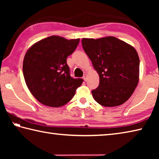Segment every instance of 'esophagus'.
<instances>
[{
  "mask_svg": "<svg viewBox=\"0 0 159 159\" xmlns=\"http://www.w3.org/2000/svg\"><path fill=\"white\" fill-rule=\"evenodd\" d=\"M83 79H84L85 81H86V80H87V75H86V74L83 75Z\"/></svg>",
  "mask_w": 159,
  "mask_h": 159,
  "instance_id": "1",
  "label": "esophagus"
}]
</instances>
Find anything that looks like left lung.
I'll return each instance as SVG.
<instances>
[{"label":"left lung","mask_w":159,"mask_h":159,"mask_svg":"<svg viewBox=\"0 0 159 159\" xmlns=\"http://www.w3.org/2000/svg\"><path fill=\"white\" fill-rule=\"evenodd\" d=\"M83 48L99 76L92 90L95 100L104 107H116L130 98L138 85L139 59L136 50L114 36L83 39Z\"/></svg>","instance_id":"obj_1"}]
</instances>
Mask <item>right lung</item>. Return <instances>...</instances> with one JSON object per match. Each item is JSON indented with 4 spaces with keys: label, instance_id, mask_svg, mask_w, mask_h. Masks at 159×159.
<instances>
[{
    "label": "right lung",
    "instance_id": "1",
    "mask_svg": "<svg viewBox=\"0 0 159 159\" xmlns=\"http://www.w3.org/2000/svg\"><path fill=\"white\" fill-rule=\"evenodd\" d=\"M79 39L67 40L52 36L29 48L23 61L26 84L38 101L48 107H59L73 98L82 79L70 76L66 58L76 50Z\"/></svg>",
    "mask_w": 159,
    "mask_h": 159
}]
</instances>
